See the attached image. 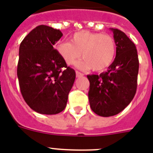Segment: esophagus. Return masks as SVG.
Instances as JSON below:
<instances>
[{"instance_id":"esophagus-1","label":"esophagus","mask_w":153,"mask_h":153,"mask_svg":"<svg viewBox=\"0 0 153 153\" xmlns=\"http://www.w3.org/2000/svg\"><path fill=\"white\" fill-rule=\"evenodd\" d=\"M83 76V74L81 73V72L79 71H76V77L77 78H80V77Z\"/></svg>"}]
</instances>
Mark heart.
<instances>
[{
  "mask_svg": "<svg viewBox=\"0 0 153 153\" xmlns=\"http://www.w3.org/2000/svg\"><path fill=\"white\" fill-rule=\"evenodd\" d=\"M56 51L67 65L76 63L79 69L102 71L112 64L116 55V42L109 35L81 31L74 33L71 42H60L55 46Z\"/></svg>",
  "mask_w": 153,
  "mask_h": 153,
  "instance_id": "obj_1",
  "label": "heart"
}]
</instances>
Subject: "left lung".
<instances>
[{
    "label": "left lung",
    "mask_w": 153,
    "mask_h": 153,
    "mask_svg": "<svg viewBox=\"0 0 153 153\" xmlns=\"http://www.w3.org/2000/svg\"><path fill=\"white\" fill-rule=\"evenodd\" d=\"M116 42V57L106 71L87 75L91 109L102 117L114 116L134 98L137 86L139 60L135 44L123 32L110 28Z\"/></svg>",
    "instance_id": "obj_1"
}]
</instances>
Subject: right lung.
Instances as JSON below:
<instances>
[{
  "label": "right lung",
  "mask_w": 153,
  "mask_h": 153,
  "mask_svg": "<svg viewBox=\"0 0 153 153\" xmlns=\"http://www.w3.org/2000/svg\"><path fill=\"white\" fill-rule=\"evenodd\" d=\"M62 33L39 25L23 39L19 49L17 77L28 106L41 114H56L67 105L75 71L54 49Z\"/></svg>",
  "instance_id": "right-lung-1"
}]
</instances>
